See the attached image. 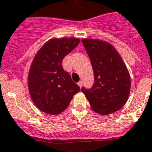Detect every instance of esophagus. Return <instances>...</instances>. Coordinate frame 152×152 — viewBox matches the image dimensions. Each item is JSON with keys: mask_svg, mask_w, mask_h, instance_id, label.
Instances as JSON below:
<instances>
[{"mask_svg": "<svg viewBox=\"0 0 152 152\" xmlns=\"http://www.w3.org/2000/svg\"><path fill=\"white\" fill-rule=\"evenodd\" d=\"M78 85H79L80 87H82V82H81V81H80V82H78Z\"/></svg>", "mask_w": 152, "mask_h": 152, "instance_id": "obj_1", "label": "esophagus"}]
</instances>
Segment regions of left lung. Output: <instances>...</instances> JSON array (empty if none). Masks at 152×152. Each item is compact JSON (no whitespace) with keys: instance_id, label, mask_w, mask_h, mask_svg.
Here are the masks:
<instances>
[{"instance_id":"8db88e82","label":"left lung","mask_w":152,"mask_h":152,"mask_svg":"<svg viewBox=\"0 0 152 152\" xmlns=\"http://www.w3.org/2000/svg\"><path fill=\"white\" fill-rule=\"evenodd\" d=\"M94 73V84L90 90L81 91L92 110L107 115L125 105L131 88L130 75L126 65L115 47L98 39H82Z\"/></svg>"}]
</instances>
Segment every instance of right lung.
Returning <instances> with one entry per match:
<instances>
[{"instance_id": "right-lung-1", "label": "right lung", "mask_w": 152, "mask_h": 152, "mask_svg": "<svg viewBox=\"0 0 152 152\" xmlns=\"http://www.w3.org/2000/svg\"><path fill=\"white\" fill-rule=\"evenodd\" d=\"M80 42L79 38H52L36 53L29 68L28 87L34 105L56 115L66 110L80 87L64 70L62 59Z\"/></svg>"}]
</instances>
